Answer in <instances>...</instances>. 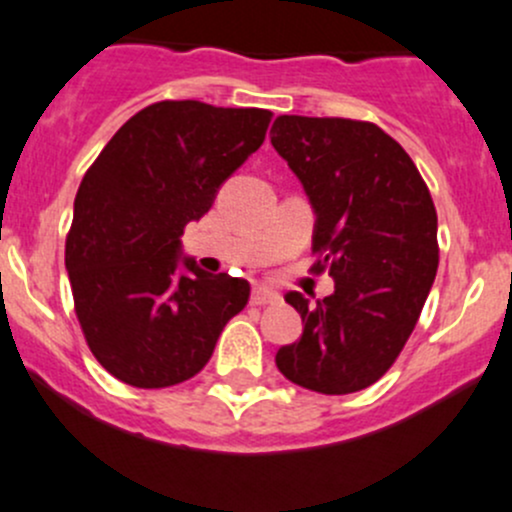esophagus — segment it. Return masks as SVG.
I'll return each mask as SVG.
<instances>
[{
    "mask_svg": "<svg viewBox=\"0 0 512 512\" xmlns=\"http://www.w3.org/2000/svg\"><path fill=\"white\" fill-rule=\"evenodd\" d=\"M277 301H279V294L272 292V289H265V287L252 289V297H250L252 306H267V304H277Z\"/></svg>",
    "mask_w": 512,
    "mask_h": 512,
    "instance_id": "1",
    "label": "esophagus"
}]
</instances>
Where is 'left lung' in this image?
I'll return each instance as SVG.
<instances>
[{
	"mask_svg": "<svg viewBox=\"0 0 512 512\" xmlns=\"http://www.w3.org/2000/svg\"><path fill=\"white\" fill-rule=\"evenodd\" d=\"M270 139L314 206L311 270L336 282L316 304L284 297L304 333L274 363L306 390H365L405 348L437 277V208L410 154L373 122L279 115Z\"/></svg>",
	"mask_w": 512,
	"mask_h": 512,
	"instance_id": "obj_1",
	"label": "left lung"
}]
</instances>
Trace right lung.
I'll use <instances>...</instances> for the list:
<instances>
[{"label": "right lung", "instance_id": "right-lung-1", "mask_svg": "<svg viewBox=\"0 0 512 512\" xmlns=\"http://www.w3.org/2000/svg\"><path fill=\"white\" fill-rule=\"evenodd\" d=\"M270 110L161 100L115 132L80 181L66 238L75 316L102 368L132 387L201 373L250 284L181 257L186 223L265 142Z\"/></svg>", "mask_w": 512, "mask_h": 512}]
</instances>
